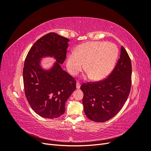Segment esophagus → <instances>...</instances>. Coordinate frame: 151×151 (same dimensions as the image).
<instances>
[{
  "instance_id": "34e87169",
  "label": "esophagus",
  "mask_w": 151,
  "mask_h": 151,
  "mask_svg": "<svg viewBox=\"0 0 151 151\" xmlns=\"http://www.w3.org/2000/svg\"><path fill=\"white\" fill-rule=\"evenodd\" d=\"M80 87H81V85H80L79 83V82H77V83H76V88H77V89H80Z\"/></svg>"
}]
</instances>
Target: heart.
<instances>
[{"label": "heart", "mask_w": 151, "mask_h": 151, "mask_svg": "<svg viewBox=\"0 0 151 151\" xmlns=\"http://www.w3.org/2000/svg\"><path fill=\"white\" fill-rule=\"evenodd\" d=\"M118 56V48L115 44L88 42L81 45L76 52L73 51L68 55L67 67L71 74L76 75L84 66V70L91 79L98 81L106 77L111 72Z\"/></svg>", "instance_id": "b5f03b06"}]
</instances>
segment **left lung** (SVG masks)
<instances>
[{
  "instance_id": "left-lung-1",
  "label": "left lung",
  "mask_w": 151,
  "mask_h": 151,
  "mask_svg": "<svg viewBox=\"0 0 151 151\" xmlns=\"http://www.w3.org/2000/svg\"><path fill=\"white\" fill-rule=\"evenodd\" d=\"M131 79L130 58L124 47H121L120 57L107 78L81 86L86 116L96 122H104L115 116L129 97Z\"/></svg>"
}]
</instances>
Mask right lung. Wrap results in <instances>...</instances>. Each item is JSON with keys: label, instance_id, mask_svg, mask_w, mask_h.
<instances>
[{"label": "right lung", "instance_id": "1", "mask_svg": "<svg viewBox=\"0 0 151 151\" xmlns=\"http://www.w3.org/2000/svg\"><path fill=\"white\" fill-rule=\"evenodd\" d=\"M69 40L50 33L38 40L25 59L23 83L27 100L40 116L53 119L65 111L68 98L76 89L74 78L63 70L60 64L66 58ZM56 60L52 68L44 70L40 60L44 57Z\"/></svg>", "mask_w": 151, "mask_h": 151}]
</instances>
